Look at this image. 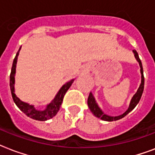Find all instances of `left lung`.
Here are the masks:
<instances>
[{"mask_svg": "<svg viewBox=\"0 0 155 155\" xmlns=\"http://www.w3.org/2000/svg\"><path fill=\"white\" fill-rule=\"evenodd\" d=\"M133 52L134 53V56L136 59L137 60V62L139 63L140 68H141V74H142V83H141V84H140V87H138V89H137V92L135 93L134 96L133 97L132 100H131V101H130V107L128 108V109L125 111V113L121 114L120 116H117V117H111V116H108L104 114V113L102 112V110L101 108H99V106L97 105V102L95 101V98L93 97V95H92V92H90L89 96H88V98H87V105L89 107L90 110L92 112L93 114H94L97 117L101 118V120H106V121H113V120H117L119 119H121L127 115L128 113H130L131 111L134 109V108L136 107L138 102H139L140 99H141V97H142V95L143 93V90H144V75H143V68H142V62H141V59L139 58V56H138V54L137 52L134 50Z\"/></svg>", "mask_w": 155, "mask_h": 155, "instance_id": "8db88e82", "label": "left lung"}]
</instances>
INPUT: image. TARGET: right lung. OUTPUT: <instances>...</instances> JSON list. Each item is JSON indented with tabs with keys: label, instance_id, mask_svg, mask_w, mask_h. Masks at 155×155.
I'll use <instances>...</instances> for the list:
<instances>
[{
	"label": "right lung",
	"instance_id": "right-lung-1",
	"mask_svg": "<svg viewBox=\"0 0 155 155\" xmlns=\"http://www.w3.org/2000/svg\"><path fill=\"white\" fill-rule=\"evenodd\" d=\"M21 47L18 50V51L17 52L15 58L13 59V66H12V69H11L10 73V80H9V86H10V91L11 94H12V97L14 103L16 104V105L18 106V108H20L21 111H22L23 113H25V115L28 116L29 117L35 119L37 120H47L48 119H51L53 117L57 114V113L59 110L62 102H63V97L64 95L66 94V92L69 89V87H71V85L72 84V83L74 82V80H70L69 82L66 83L65 84L63 85V87H61L60 90L58 91L57 95L54 97V99L49 104H47V108L45 110H37L35 109L34 105H31L30 104L25 103V102L21 101L19 98L14 93V82H15V79H14V75H15L16 72V65H17V61H18V56L19 54V51H20Z\"/></svg>",
	"mask_w": 155,
	"mask_h": 155
}]
</instances>
